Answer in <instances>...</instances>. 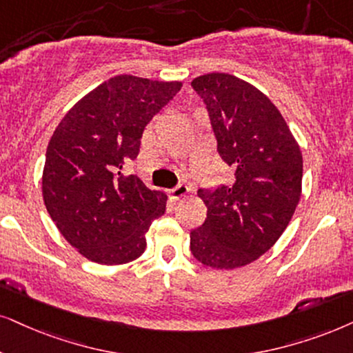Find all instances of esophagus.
<instances>
[{
    "label": "esophagus",
    "instance_id": "34e87169",
    "mask_svg": "<svg viewBox=\"0 0 353 353\" xmlns=\"http://www.w3.org/2000/svg\"><path fill=\"white\" fill-rule=\"evenodd\" d=\"M169 194H171V197L174 200H179L189 194V187H187L185 184H177L176 187H172V189L169 190Z\"/></svg>",
    "mask_w": 353,
    "mask_h": 353
}]
</instances>
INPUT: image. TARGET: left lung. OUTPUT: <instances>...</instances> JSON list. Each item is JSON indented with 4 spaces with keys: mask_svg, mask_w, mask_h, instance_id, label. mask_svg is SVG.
Returning <instances> with one entry per match:
<instances>
[{
    "mask_svg": "<svg viewBox=\"0 0 353 353\" xmlns=\"http://www.w3.org/2000/svg\"><path fill=\"white\" fill-rule=\"evenodd\" d=\"M233 184L202 187L207 218L190 231V251L213 269H236L269 251L301 195L303 158L287 122L267 96L226 73L195 78Z\"/></svg>",
    "mask_w": 353,
    "mask_h": 353,
    "instance_id": "left-lung-1",
    "label": "left lung"
}]
</instances>
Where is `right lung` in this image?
Instances as JSON below:
<instances>
[{
  "label": "right lung",
  "mask_w": 353,
  "mask_h": 353,
  "mask_svg": "<svg viewBox=\"0 0 353 353\" xmlns=\"http://www.w3.org/2000/svg\"><path fill=\"white\" fill-rule=\"evenodd\" d=\"M181 88L120 74L84 96L53 132L43 202L60 233L89 261L117 265L143 254L166 195L137 174L123 176L122 168L137 158L145 127Z\"/></svg>",
  "instance_id": "1"
}]
</instances>
